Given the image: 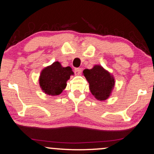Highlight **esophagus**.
<instances>
[{
	"instance_id": "esophagus-1",
	"label": "esophagus",
	"mask_w": 154,
	"mask_h": 154,
	"mask_svg": "<svg viewBox=\"0 0 154 154\" xmlns=\"http://www.w3.org/2000/svg\"><path fill=\"white\" fill-rule=\"evenodd\" d=\"M81 73V69L80 68H75V74L76 75H79Z\"/></svg>"
}]
</instances>
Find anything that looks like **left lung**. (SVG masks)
<instances>
[{
    "mask_svg": "<svg viewBox=\"0 0 154 154\" xmlns=\"http://www.w3.org/2000/svg\"><path fill=\"white\" fill-rule=\"evenodd\" d=\"M83 75L89 82L91 93L97 100H105L110 96L114 87V78L100 65H95L91 69H85Z\"/></svg>",
    "mask_w": 154,
    "mask_h": 154,
    "instance_id": "left-lung-1",
    "label": "left lung"
}]
</instances>
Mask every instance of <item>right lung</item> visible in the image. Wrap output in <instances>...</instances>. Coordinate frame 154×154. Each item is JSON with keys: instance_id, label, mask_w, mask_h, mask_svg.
I'll return each mask as SVG.
<instances>
[{"instance_id": "add662e5", "label": "right lung", "mask_w": 154, "mask_h": 154, "mask_svg": "<svg viewBox=\"0 0 154 154\" xmlns=\"http://www.w3.org/2000/svg\"><path fill=\"white\" fill-rule=\"evenodd\" d=\"M73 75L71 67H63L59 61H56L42 70L39 83L44 93L54 96L62 93L67 80Z\"/></svg>"}]
</instances>
